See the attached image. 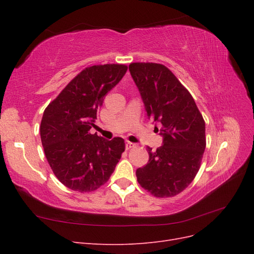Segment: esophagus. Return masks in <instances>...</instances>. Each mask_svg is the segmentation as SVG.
I'll use <instances>...</instances> for the list:
<instances>
[{"instance_id": "1", "label": "esophagus", "mask_w": 254, "mask_h": 254, "mask_svg": "<svg viewBox=\"0 0 254 254\" xmlns=\"http://www.w3.org/2000/svg\"><path fill=\"white\" fill-rule=\"evenodd\" d=\"M125 146H126V149H130V148H132V147H134V146H135V144H134V143H132V142H129V141H126V143H125Z\"/></svg>"}]
</instances>
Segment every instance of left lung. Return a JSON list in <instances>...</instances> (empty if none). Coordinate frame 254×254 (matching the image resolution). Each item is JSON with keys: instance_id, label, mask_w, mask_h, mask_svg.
Masks as SVG:
<instances>
[{"instance_id": "left-lung-1", "label": "left lung", "mask_w": 254, "mask_h": 254, "mask_svg": "<svg viewBox=\"0 0 254 254\" xmlns=\"http://www.w3.org/2000/svg\"><path fill=\"white\" fill-rule=\"evenodd\" d=\"M129 71L148 119L159 123L163 136L156 151L147 148L148 163L136 170L137 182L156 197L175 196L190 186L200 167L205 123L193 96L165 65L134 63Z\"/></svg>"}]
</instances>
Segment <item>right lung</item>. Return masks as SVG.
Returning a JSON list of instances; mask_svg holds the SVG:
<instances>
[{
    "label": "right lung",
    "mask_w": 254,
    "mask_h": 254,
    "mask_svg": "<svg viewBox=\"0 0 254 254\" xmlns=\"http://www.w3.org/2000/svg\"><path fill=\"white\" fill-rule=\"evenodd\" d=\"M127 72L125 64L92 65L82 70L45 108L40 125L45 157L58 180L81 193L109 180L125 150L122 137L108 141L97 133L104 97Z\"/></svg>",
    "instance_id": "add662e5"
}]
</instances>
